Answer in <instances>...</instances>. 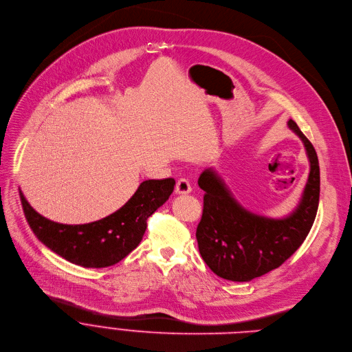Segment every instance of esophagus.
I'll return each mask as SVG.
<instances>
[{"label":"esophagus","mask_w":352,"mask_h":352,"mask_svg":"<svg viewBox=\"0 0 352 352\" xmlns=\"http://www.w3.org/2000/svg\"><path fill=\"white\" fill-rule=\"evenodd\" d=\"M190 190H192V188H190V184H189L188 179H185V178L178 179V182L175 185V194L177 195H186V194L190 192Z\"/></svg>","instance_id":"1"}]
</instances>
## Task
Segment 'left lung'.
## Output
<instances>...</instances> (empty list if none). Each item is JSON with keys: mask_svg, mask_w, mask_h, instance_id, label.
<instances>
[{"mask_svg": "<svg viewBox=\"0 0 352 352\" xmlns=\"http://www.w3.org/2000/svg\"><path fill=\"white\" fill-rule=\"evenodd\" d=\"M287 127L302 140L310 166L303 192L287 214L270 217L245 209L213 167L199 175L205 197L198 247L204 261L220 278L245 282L268 274L291 257L313 226L320 197L318 158L292 119Z\"/></svg>", "mask_w": 352, "mask_h": 352, "instance_id": "1", "label": "left lung"}]
</instances>
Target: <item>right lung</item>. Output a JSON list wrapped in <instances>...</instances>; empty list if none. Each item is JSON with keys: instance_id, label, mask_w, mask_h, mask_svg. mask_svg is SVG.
Instances as JSON below:
<instances>
[{"instance_id": "right-lung-1", "label": "right lung", "mask_w": 352, "mask_h": 352, "mask_svg": "<svg viewBox=\"0 0 352 352\" xmlns=\"http://www.w3.org/2000/svg\"><path fill=\"white\" fill-rule=\"evenodd\" d=\"M174 186V178L146 179L120 209L85 225H63L46 219L29 205L21 189L19 197L29 226L41 243L76 265L105 268L139 245L148 216L168 201Z\"/></svg>"}]
</instances>
